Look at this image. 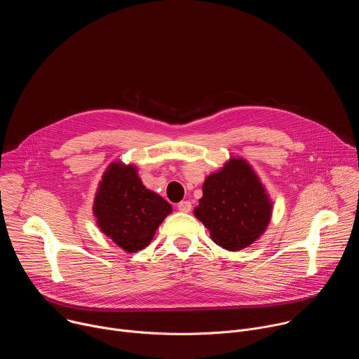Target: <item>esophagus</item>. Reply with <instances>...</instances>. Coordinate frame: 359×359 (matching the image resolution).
<instances>
[{
	"label": "esophagus",
	"mask_w": 359,
	"mask_h": 359,
	"mask_svg": "<svg viewBox=\"0 0 359 359\" xmlns=\"http://www.w3.org/2000/svg\"><path fill=\"white\" fill-rule=\"evenodd\" d=\"M177 210H179V212H183V213H189V212L191 210V203L187 201V200L180 201V203L177 204Z\"/></svg>",
	"instance_id": "34e87169"
}]
</instances>
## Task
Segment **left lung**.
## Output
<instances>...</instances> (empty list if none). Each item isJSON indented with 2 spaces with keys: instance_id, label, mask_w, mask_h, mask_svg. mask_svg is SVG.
Listing matches in <instances>:
<instances>
[{
  "instance_id": "8db88e82",
  "label": "left lung",
  "mask_w": 359,
  "mask_h": 359,
  "mask_svg": "<svg viewBox=\"0 0 359 359\" xmlns=\"http://www.w3.org/2000/svg\"><path fill=\"white\" fill-rule=\"evenodd\" d=\"M271 210L266 189L251 166L231 158L222 170L204 180L194 216L210 230L216 244L237 251L264 233Z\"/></svg>"
}]
</instances>
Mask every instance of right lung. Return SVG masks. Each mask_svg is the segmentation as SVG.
Here are the masks:
<instances>
[{
    "instance_id": "obj_1",
    "label": "right lung",
    "mask_w": 359,
    "mask_h": 359,
    "mask_svg": "<svg viewBox=\"0 0 359 359\" xmlns=\"http://www.w3.org/2000/svg\"><path fill=\"white\" fill-rule=\"evenodd\" d=\"M170 212L165 198L142 184L136 168L121 162L104 173L93 203L99 229L128 252L144 248Z\"/></svg>"
}]
</instances>
